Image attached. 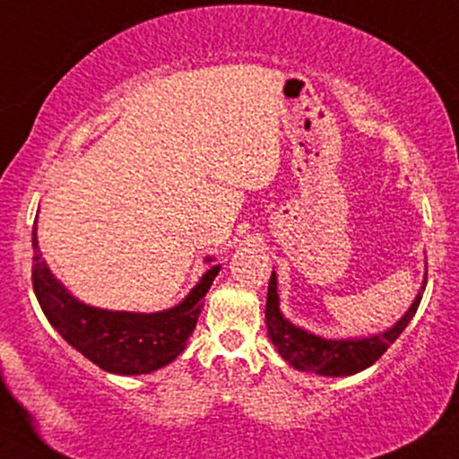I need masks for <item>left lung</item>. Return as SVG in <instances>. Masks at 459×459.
<instances>
[{"label": "left lung", "instance_id": "8db88e82", "mask_svg": "<svg viewBox=\"0 0 459 459\" xmlns=\"http://www.w3.org/2000/svg\"><path fill=\"white\" fill-rule=\"evenodd\" d=\"M421 303V294L411 305L407 316L396 326L385 333L367 336V339H322V336L309 334L305 330L292 326L280 311V299H277V277L271 273L269 292H266V311L264 322L273 345L288 359L294 368L317 373L326 377H347L359 370L368 368L384 353L390 350L394 341L403 334V330L413 320L417 307Z\"/></svg>", "mask_w": 459, "mask_h": 459}]
</instances>
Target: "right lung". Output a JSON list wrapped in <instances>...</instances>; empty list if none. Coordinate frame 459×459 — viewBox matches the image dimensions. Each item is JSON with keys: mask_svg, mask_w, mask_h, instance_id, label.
Masks as SVG:
<instances>
[{"mask_svg": "<svg viewBox=\"0 0 459 459\" xmlns=\"http://www.w3.org/2000/svg\"><path fill=\"white\" fill-rule=\"evenodd\" d=\"M218 271L220 266H212L173 309L160 313L95 309L75 300L52 277L33 229L31 281L44 316L69 345L108 373L146 375L173 362L193 334L203 311V297Z\"/></svg>", "mask_w": 459, "mask_h": 459, "instance_id": "right-lung-1", "label": "right lung"}]
</instances>
